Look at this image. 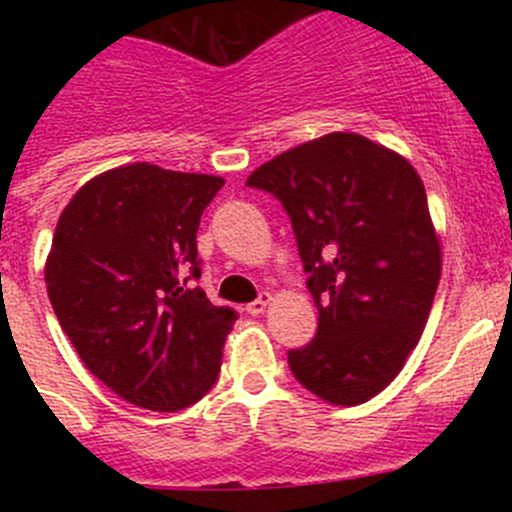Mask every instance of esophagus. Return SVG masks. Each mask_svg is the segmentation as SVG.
I'll list each match as a JSON object with an SVG mask.
<instances>
[{
	"label": "esophagus",
	"mask_w": 512,
	"mask_h": 512,
	"mask_svg": "<svg viewBox=\"0 0 512 512\" xmlns=\"http://www.w3.org/2000/svg\"><path fill=\"white\" fill-rule=\"evenodd\" d=\"M270 294H260V297H257L255 299V302H250V304H247V307H245V312L247 314H252V317H257V314H262V312H265V307H267V304H270Z\"/></svg>",
	"instance_id": "esophagus-1"
}]
</instances>
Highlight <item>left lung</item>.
<instances>
[{
	"instance_id": "8db88e82",
	"label": "left lung",
	"mask_w": 512,
	"mask_h": 512,
	"mask_svg": "<svg viewBox=\"0 0 512 512\" xmlns=\"http://www.w3.org/2000/svg\"><path fill=\"white\" fill-rule=\"evenodd\" d=\"M247 185L287 210L319 312L312 342L287 354L294 379L329 404H364L414 352L441 280L421 178L359 133H329L260 165Z\"/></svg>"
}]
</instances>
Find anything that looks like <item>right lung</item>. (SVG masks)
<instances>
[{
	"instance_id": "add662e5",
	"label": "right lung",
	"mask_w": 512,
	"mask_h": 512,
	"mask_svg": "<svg viewBox=\"0 0 512 512\" xmlns=\"http://www.w3.org/2000/svg\"><path fill=\"white\" fill-rule=\"evenodd\" d=\"M218 175L133 163L91 178L56 223L46 289L86 369L151 411L188 409L218 381L237 312L200 280V215Z\"/></svg>"
}]
</instances>
